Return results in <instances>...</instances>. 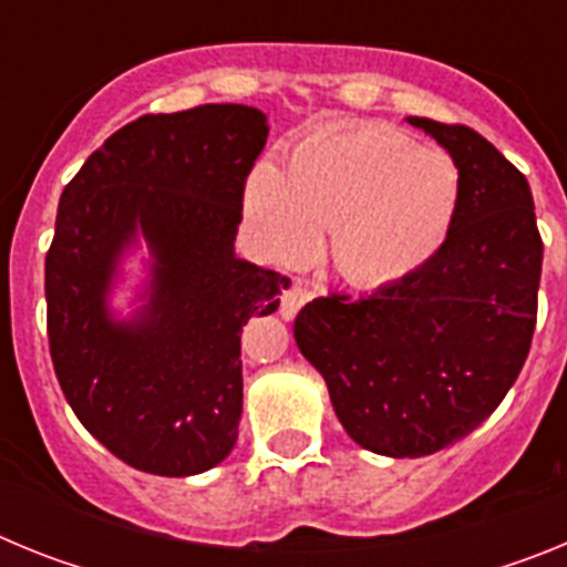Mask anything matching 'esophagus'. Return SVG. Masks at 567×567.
<instances>
[{
  "label": "esophagus",
  "instance_id": "1",
  "mask_svg": "<svg viewBox=\"0 0 567 567\" xmlns=\"http://www.w3.org/2000/svg\"><path fill=\"white\" fill-rule=\"evenodd\" d=\"M312 300V292L307 287H300V284H292L287 292L280 295V318L284 320H295V315L300 312V307Z\"/></svg>",
  "mask_w": 567,
  "mask_h": 567
}]
</instances>
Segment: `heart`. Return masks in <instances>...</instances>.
Masks as SVG:
<instances>
[{
    "mask_svg": "<svg viewBox=\"0 0 567 567\" xmlns=\"http://www.w3.org/2000/svg\"><path fill=\"white\" fill-rule=\"evenodd\" d=\"M460 169L389 127L320 130L292 150L289 175L260 162L244 209L260 247L300 264L332 229V264L358 289H389L432 267L454 233Z\"/></svg>",
    "mask_w": 567,
    "mask_h": 567,
    "instance_id": "1",
    "label": "heart"
}]
</instances>
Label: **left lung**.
Wrapping results in <instances>:
<instances>
[{
    "instance_id": "1",
    "label": "left lung",
    "mask_w": 567,
    "mask_h": 567,
    "mask_svg": "<svg viewBox=\"0 0 567 567\" xmlns=\"http://www.w3.org/2000/svg\"><path fill=\"white\" fill-rule=\"evenodd\" d=\"M460 169L454 233L432 267L369 298H315L295 318L346 434L383 457H425L488 417L537 327L543 238L525 175L483 135L409 115Z\"/></svg>"
}]
</instances>
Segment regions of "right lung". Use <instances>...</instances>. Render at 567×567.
Wrapping results in <instances>:
<instances>
[{"instance_id": "1", "label": "right lung", "mask_w": 567, "mask_h": 567, "mask_svg": "<svg viewBox=\"0 0 567 567\" xmlns=\"http://www.w3.org/2000/svg\"><path fill=\"white\" fill-rule=\"evenodd\" d=\"M267 135L247 104L142 115L59 198L44 260L53 369L84 429L147 474H204L238 440L240 329L289 284L235 255Z\"/></svg>"}]
</instances>
